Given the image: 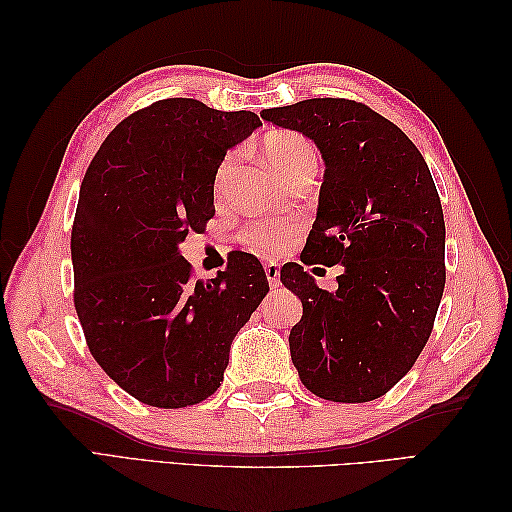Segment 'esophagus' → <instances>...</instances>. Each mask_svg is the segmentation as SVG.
<instances>
[{
  "label": "esophagus",
  "instance_id": "esophagus-1",
  "mask_svg": "<svg viewBox=\"0 0 512 512\" xmlns=\"http://www.w3.org/2000/svg\"><path fill=\"white\" fill-rule=\"evenodd\" d=\"M264 270H266V277H268V284H270V288H277L281 281H279V268H277V264H266L264 266Z\"/></svg>",
  "mask_w": 512,
  "mask_h": 512
}]
</instances>
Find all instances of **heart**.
<instances>
[{"instance_id": "b5f03b06", "label": "heart", "mask_w": 512, "mask_h": 512, "mask_svg": "<svg viewBox=\"0 0 512 512\" xmlns=\"http://www.w3.org/2000/svg\"><path fill=\"white\" fill-rule=\"evenodd\" d=\"M264 154L270 165H273L286 180L295 176L297 171L308 167H317V154L306 136L299 132H273L264 138L262 143ZM235 156L228 154L220 162L215 173V189H222V184L233 167ZM299 231L297 220L292 217H264V220H253L242 226L237 233V242L246 250L259 257H273L279 250H284Z\"/></svg>"}]
</instances>
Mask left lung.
<instances>
[{
  "label": "left lung",
  "instance_id": "left-lung-1",
  "mask_svg": "<svg viewBox=\"0 0 512 512\" xmlns=\"http://www.w3.org/2000/svg\"><path fill=\"white\" fill-rule=\"evenodd\" d=\"M262 118L312 138L325 160L301 262L345 266L336 292L321 290L301 264L281 268L303 303L288 339L292 363L314 396L376 400L427 345L447 281L431 171L409 136L365 103L308 99Z\"/></svg>",
  "mask_w": 512,
  "mask_h": 512
}]
</instances>
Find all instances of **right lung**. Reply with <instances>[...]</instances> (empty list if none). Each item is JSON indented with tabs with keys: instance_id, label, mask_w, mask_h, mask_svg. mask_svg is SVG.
I'll use <instances>...</instances> for the list:
<instances>
[{
	"instance_id": "add662e5",
	"label": "right lung",
	"mask_w": 512,
	"mask_h": 512,
	"mask_svg": "<svg viewBox=\"0 0 512 512\" xmlns=\"http://www.w3.org/2000/svg\"><path fill=\"white\" fill-rule=\"evenodd\" d=\"M253 112L162 99L118 123L81 182L72 224L74 308L94 361L129 396L160 409L215 394L239 328L268 292L259 259L235 253L195 281L178 244L215 215L226 151Z\"/></svg>"
}]
</instances>
